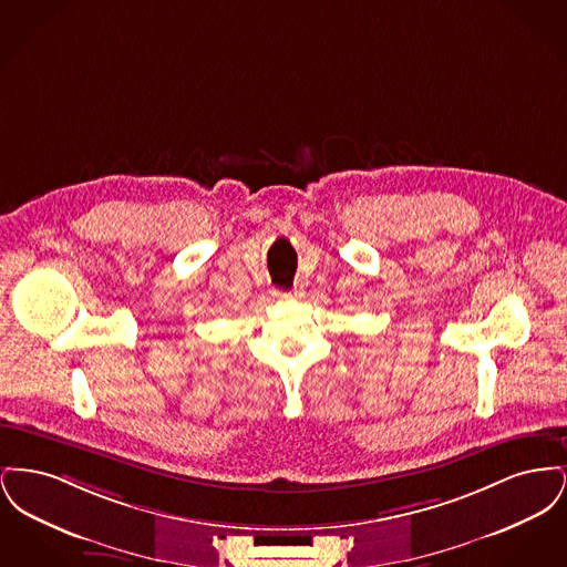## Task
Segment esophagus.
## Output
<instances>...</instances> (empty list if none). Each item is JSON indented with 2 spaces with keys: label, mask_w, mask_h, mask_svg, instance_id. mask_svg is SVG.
I'll return each instance as SVG.
<instances>
[{
  "label": "esophagus",
  "mask_w": 567,
  "mask_h": 567,
  "mask_svg": "<svg viewBox=\"0 0 567 567\" xmlns=\"http://www.w3.org/2000/svg\"><path fill=\"white\" fill-rule=\"evenodd\" d=\"M274 296H278V297H297V296H299V291H297V287H296V289H293V291H289V293H280V291H276V293H274Z\"/></svg>",
  "instance_id": "1"
}]
</instances>
